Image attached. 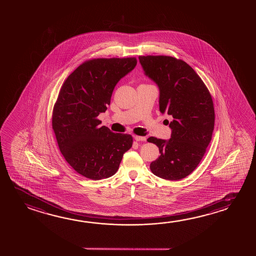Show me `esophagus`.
<instances>
[{
	"instance_id": "obj_1",
	"label": "esophagus",
	"mask_w": 256,
	"mask_h": 256,
	"mask_svg": "<svg viewBox=\"0 0 256 256\" xmlns=\"http://www.w3.org/2000/svg\"><path fill=\"white\" fill-rule=\"evenodd\" d=\"M134 140L136 141H146V136H134Z\"/></svg>"
}]
</instances>
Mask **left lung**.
Here are the masks:
<instances>
[{
  "label": "left lung",
  "instance_id": "8db88e82",
  "mask_svg": "<svg viewBox=\"0 0 256 256\" xmlns=\"http://www.w3.org/2000/svg\"><path fill=\"white\" fill-rule=\"evenodd\" d=\"M144 74L158 86L162 114L172 115L168 140L151 136L159 158L150 164L155 176L180 180L200 164L214 132V102L196 72L182 60L170 56H139Z\"/></svg>",
  "mask_w": 256,
  "mask_h": 256
}]
</instances>
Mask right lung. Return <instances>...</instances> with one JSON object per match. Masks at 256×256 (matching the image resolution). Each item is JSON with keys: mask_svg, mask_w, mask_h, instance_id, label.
Here are the masks:
<instances>
[{"mask_svg": "<svg viewBox=\"0 0 256 256\" xmlns=\"http://www.w3.org/2000/svg\"><path fill=\"white\" fill-rule=\"evenodd\" d=\"M136 59H92L76 68L60 88L52 112V130L68 164L90 180L114 176L132 146L130 134L100 126L97 117L110 104L114 88L134 70Z\"/></svg>", "mask_w": 256, "mask_h": 256, "instance_id": "obj_1", "label": "right lung"}]
</instances>
